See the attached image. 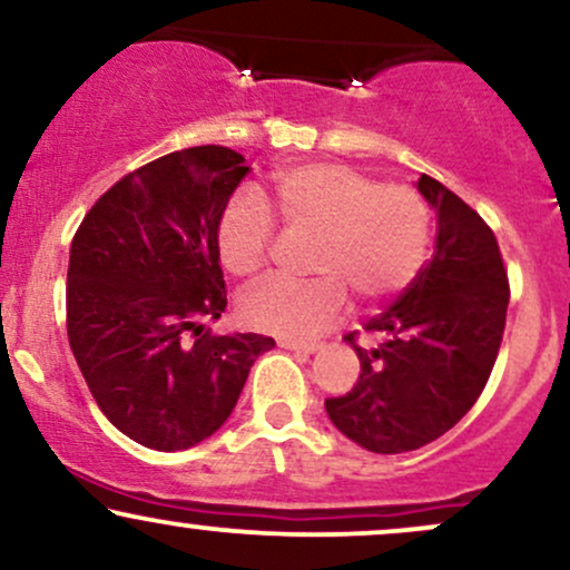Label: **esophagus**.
Masks as SVG:
<instances>
[{"label":"esophagus","mask_w":570,"mask_h":570,"mask_svg":"<svg viewBox=\"0 0 570 570\" xmlns=\"http://www.w3.org/2000/svg\"><path fill=\"white\" fill-rule=\"evenodd\" d=\"M278 345L281 348L297 351V353H316L318 351L316 343H299V340H289V337H281Z\"/></svg>","instance_id":"34e87169"}]
</instances>
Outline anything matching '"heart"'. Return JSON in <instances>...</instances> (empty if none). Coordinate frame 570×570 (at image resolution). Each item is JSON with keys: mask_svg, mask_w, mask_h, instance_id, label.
I'll use <instances>...</instances> for the list:
<instances>
[{"mask_svg": "<svg viewBox=\"0 0 570 570\" xmlns=\"http://www.w3.org/2000/svg\"><path fill=\"white\" fill-rule=\"evenodd\" d=\"M286 233L313 235L311 281L271 278L238 303L248 326L289 340H311L337 322L348 292L381 303L404 292L423 271L431 246V208L417 189L381 185L343 163L286 168L273 185ZM276 225L265 203L238 193L217 219V252L225 271L252 278L271 259Z\"/></svg>", "mask_w": 570, "mask_h": 570, "instance_id": "b5f03b06", "label": "heart"}]
</instances>
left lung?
Wrapping results in <instances>:
<instances>
[{"mask_svg":"<svg viewBox=\"0 0 570 570\" xmlns=\"http://www.w3.org/2000/svg\"><path fill=\"white\" fill-rule=\"evenodd\" d=\"M417 189L440 222L434 257L364 324L377 345L345 335L362 372L348 394L324 402L348 440L383 455L440 440L474 407L507 326L509 278L493 230L442 181L423 174Z\"/></svg>","mask_w":570,"mask_h":570,"instance_id":"1","label":"left lung"}]
</instances>
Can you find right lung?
Wrapping results in <instances>:
<instances>
[{
    "mask_svg": "<svg viewBox=\"0 0 570 570\" xmlns=\"http://www.w3.org/2000/svg\"><path fill=\"white\" fill-rule=\"evenodd\" d=\"M252 171L206 144L136 168L77 227L67 332L109 423L144 448L187 450L230 417L265 335H212L227 305L217 219Z\"/></svg>",
    "mask_w": 570,
    "mask_h": 570,
    "instance_id": "obj_1",
    "label": "right lung"
}]
</instances>
